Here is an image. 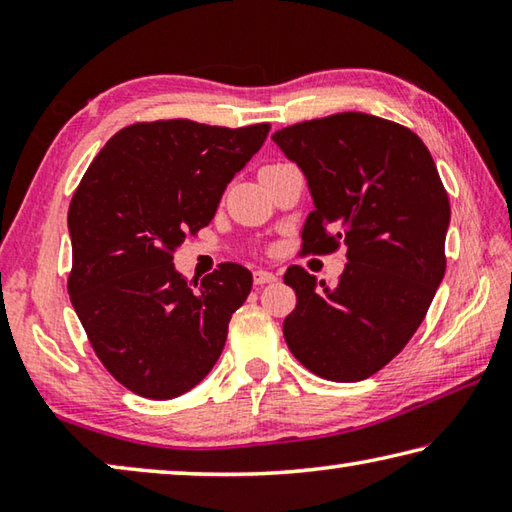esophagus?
I'll return each mask as SVG.
<instances>
[{
	"label": "esophagus",
	"mask_w": 512,
	"mask_h": 512,
	"mask_svg": "<svg viewBox=\"0 0 512 512\" xmlns=\"http://www.w3.org/2000/svg\"><path fill=\"white\" fill-rule=\"evenodd\" d=\"M255 284H259V287H262V284H271V282H275L277 277L271 273V271H255Z\"/></svg>",
	"instance_id": "1"
}]
</instances>
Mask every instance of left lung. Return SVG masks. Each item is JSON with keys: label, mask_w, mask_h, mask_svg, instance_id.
I'll return each mask as SVG.
<instances>
[{"label": "left lung", "mask_w": 512, "mask_h": 512, "mask_svg": "<svg viewBox=\"0 0 512 512\" xmlns=\"http://www.w3.org/2000/svg\"><path fill=\"white\" fill-rule=\"evenodd\" d=\"M273 142L314 198L302 253L348 246L336 287L287 268L298 302L284 339L314 375L361 381L402 352L443 282L452 210L436 162L409 128L366 112L302 121Z\"/></svg>", "instance_id": "8db88e82"}]
</instances>
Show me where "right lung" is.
<instances>
[{"label": "right lung", "instance_id": "1", "mask_svg": "<svg viewBox=\"0 0 512 512\" xmlns=\"http://www.w3.org/2000/svg\"><path fill=\"white\" fill-rule=\"evenodd\" d=\"M268 131L142 121L112 135L85 171L67 212V291L97 357L128 391L171 400L221 357L253 273L228 262L187 282L173 253L214 219Z\"/></svg>", "mask_w": 512, "mask_h": 512}]
</instances>
